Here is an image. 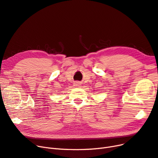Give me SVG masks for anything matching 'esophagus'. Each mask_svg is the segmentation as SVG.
I'll return each instance as SVG.
<instances>
[{
	"label": "esophagus",
	"instance_id": "obj_1",
	"mask_svg": "<svg viewBox=\"0 0 158 158\" xmlns=\"http://www.w3.org/2000/svg\"><path fill=\"white\" fill-rule=\"evenodd\" d=\"M74 84V86H77V87H80L81 85V83L80 82V81H76V82Z\"/></svg>",
	"mask_w": 158,
	"mask_h": 158
}]
</instances>
